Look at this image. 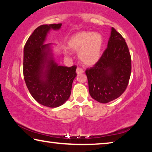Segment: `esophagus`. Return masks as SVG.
<instances>
[{"label": "esophagus", "instance_id": "esophagus-1", "mask_svg": "<svg viewBox=\"0 0 152 152\" xmlns=\"http://www.w3.org/2000/svg\"><path fill=\"white\" fill-rule=\"evenodd\" d=\"M76 73L78 74H82V73H84V70H83V69H82V68H78L76 69Z\"/></svg>", "mask_w": 152, "mask_h": 152}]
</instances>
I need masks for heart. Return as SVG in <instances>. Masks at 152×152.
Returning a JSON list of instances; mask_svg holds the SVG:
<instances>
[{"label":"heart","mask_w":152,"mask_h":152,"mask_svg":"<svg viewBox=\"0 0 152 152\" xmlns=\"http://www.w3.org/2000/svg\"><path fill=\"white\" fill-rule=\"evenodd\" d=\"M67 44L70 50L78 51V58L82 64L92 66L101 56L103 38L100 33L82 31L72 35Z\"/></svg>","instance_id":"b5f03b06"}]
</instances>
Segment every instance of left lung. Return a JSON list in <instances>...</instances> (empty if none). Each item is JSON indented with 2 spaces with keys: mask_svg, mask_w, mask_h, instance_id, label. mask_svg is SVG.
<instances>
[{
  "mask_svg": "<svg viewBox=\"0 0 152 152\" xmlns=\"http://www.w3.org/2000/svg\"><path fill=\"white\" fill-rule=\"evenodd\" d=\"M132 72V59L124 38L114 28L107 48L99 60L86 69L89 93L101 103L119 97L127 88Z\"/></svg>",
  "mask_w": 152,
  "mask_h": 152,
  "instance_id": "8db88e82",
  "label": "left lung"
}]
</instances>
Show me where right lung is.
Listing matches in <instances>:
<instances>
[{
	"mask_svg": "<svg viewBox=\"0 0 152 152\" xmlns=\"http://www.w3.org/2000/svg\"><path fill=\"white\" fill-rule=\"evenodd\" d=\"M61 23L42 25L34 30L23 50V76L33 99L43 106L62 105L71 94L76 66H59L52 57L50 43L44 44L51 29L58 30Z\"/></svg>",
	"mask_w": 152,
	"mask_h": 152,
	"instance_id": "1",
	"label": "right lung"
}]
</instances>
